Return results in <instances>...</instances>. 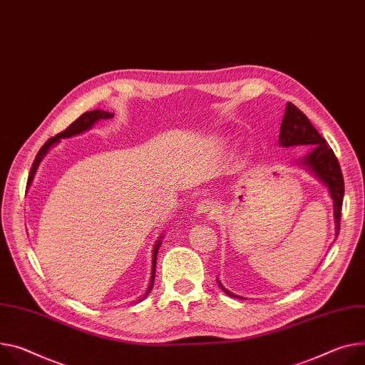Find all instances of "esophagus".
Returning <instances> with one entry per match:
<instances>
[{
  "label": "esophagus",
  "mask_w": 365,
  "mask_h": 365,
  "mask_svg": "<svg viewBox=\"0 0 365 365\" xmlns=\"http://www.w3.org/2000/svg\"><path fill=\"white\" fill-rule=\"evenodd\" d=\"M195 211H196V214L197 215H208V217H214L215 214H217V205L212 202V201H208V200H205V201H201L200 204L196 205V208H195Z\"/></svg>",
  "instance_id": "34e87169"
}]
</instances>
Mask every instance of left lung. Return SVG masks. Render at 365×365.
Segmentation results:
<instances>
[{
  "label": "left lung",
  "mask_w": 365,
  "mask_h": 365,
  "mask_svg": "<svg viewBox=\"0 0 365 365\" xmlns=\"http://www.w3.org/2000/svg\"><path fill=\"white\" fill-rule=\"evenodd\" d=\"M278 143L282 147L312 145V150L309 151V154L303 157L300 164L307 168L329 189V193L334 200L335 237H338L339 230H341V215H342V201H344L345 186H344V176H342L341 165L335 153L327 145L326 140L319 134L317 129L312 125L309 118L300 109L295 108L291 102H288L285 108V115L281 122ZM218 285L230 297H239L225 289L220 281H218Z\"/></svg>",
  "instance_id": "left-lung-1"
}]
</instances>
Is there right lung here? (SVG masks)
<instances>
[{"mask_svg":"<svg viewBox=\"0 0 365 365\" xmlns=\"http://www.w3.org/2000/svg\"><path fill=\"white\" fill-rule=\"evenodd\" d=\"M110 118H113V113H109V112H105V110H91V112H86V113H83L77 120H74V122H73L67 129L62 130V132H59L58 135H55L53 138H51L49 141H46V143L43 144V147L39 150V153L36 154L35 161H33V164H31V169H30L29 179H27V187L30 186V183H31V180H33V178H35L36 170H38V168H39V164H41L42 158L46 155V153L51 150V147H53L55 144H58V143L61 141V138H71V137L80 135V134H83V132L88 130V129H90V128L97 122V120H101V119H110ZM160 239H163V236H161ZM160 245H161V242L158 240V242L155 243V246H154V252H153L151 281H150V287H148V289H147V294H145V295H148V292H150V289L153 288V284H154V275H155V260H157V253H158V247H160Z\"/></svg>","mask_w":365,"mask_h":365,"instance_id":"obj_1","label":"right lung"}]
</instances>
